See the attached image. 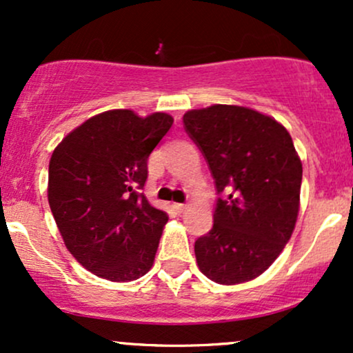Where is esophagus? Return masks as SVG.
I'll return each mask as SVG.
<instances>
[{"label": "esophagus", "mask_w": 353, "mask_h": 353, "mask_svg": "<svg viewBox=\"0 0 353 353\" xmlns=\"http://www.w3.org/2000/svg\"><path fill=\"white\" fill-rule=\"evenodd\" d=\"M174 209H176L179 214H182L185 209H188V204H174Z\"/></svg>", "instance_id": "obj_1"}]
</instances>
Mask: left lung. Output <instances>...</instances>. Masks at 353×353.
<instances>
[{
  "label": "left lung",
  "mask_w": 353,
  "mask_h": 353,
  "mask_svg": "<svg viewBox=\"0 0 353 353\" xmlns=\"http://www.w3.org/2000/svg\"><path fill=\"white\" fill-rule=\"evenodd\" d=\"M185 131L208 159L219 197L214 225L194 244L205 277L236 285L264 274L289 242L301 209L302 161L274 117L234 104L190 109Z\"/></svg>",
  "instance_id": "obj_1"
}]
</instances>
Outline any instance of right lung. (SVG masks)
Here are the masks:
<instances>
[{"label": "right lung", "mask_w": 353, "mask_h": 353, "mask_svg": "<svg viewBox=\"0 0 353 353\" xmlns=\"http://www.w3.org/2000/svg\"><path fill=\"white\" fill-rule=\"evenodd\" d=\"M174 123L111 109L84 121L52 151L48 201L64 245L89 272L131 282L151 270L168 222L139 189L148 157Z\"/></svg>", "instance_id": "right-lung-1"}]
</instances>
